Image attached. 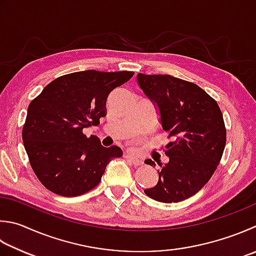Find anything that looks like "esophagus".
<instances>
[{
    "label": "esophagus",
    "instance_id": "1",
    "mask_svg": "<svg viewBox=\"0 0 256 256\" xmlns=\"http://www.w3.org/2000/svg\"><path fill=\"white\" fill-rule=\"evenodd\" d=\"M124 157H126L129 162H132V164H134V166L142 165V160L140 158L134 157V156H132V155H129V154H126V155H124Z\"/></svg>",
    "mask_w": 256,
    "mask_h": 256
}]
</instances>
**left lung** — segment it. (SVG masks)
Here are the masks:
<instances>
[{"label": "left lung", "mask_w": 256, "mask_h": 256, "mask_svg": "<svg viewBox=\"0 0 256 256\" xmlns=\"http://www.w3.org/2000/svg\"><path fill=\"white\" fill-rule=\"evenodd\" d=\"M137 79L172 138L165 147L170 162L159 164L157 185L144 194L162 203H178L200 192L218 168L226 144L223 114L218 102L190 81L144 74ZM144 162L156 166L152 159Z\"/></svg>", "instance_id": "left-lung-1"}]
</instances>
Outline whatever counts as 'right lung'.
Returning <instances> with one entry per match:
<instances>
[{
	"label": "right lung",
	"instance_id": "obj_1",
	"mask_svg": "<svg viewBox=\"0 0 256 256\" xmlns=\"http://www.w3.org/2000/svg\"><path fill=\"white\" fill-rule=\"evenodd\" d=\"M132 71L86 70L61 76L48 84L28 108L22 138L33 172L46 190L74 197L97 186L110 160L122 156L118 146H101L82 132L107 114L112 91Z\"/></svg>",
	"mask_w": 256,
	"mask_h": 256
}]
</instances>
